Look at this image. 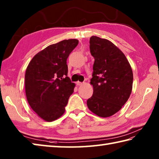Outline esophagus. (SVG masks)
Listing matches in <instances>:
<instances>
[{
    "label": "esophagus",
    "instance_id": "34e87169",
    "mask_svg": "<svg viewBox=\"0 0 159 159\" xmlns=\"http://www.w3.org/2000/svg\"><path fill=\"white\" fill-rule=\"evenodd\" d=\"M82 84H83V83L80 82V81H77V82H76V85H77L78 86H80V85H81Z\"/></svg>",
    "mask_w": 159,
    "mask_h": 159
}]
</instances>
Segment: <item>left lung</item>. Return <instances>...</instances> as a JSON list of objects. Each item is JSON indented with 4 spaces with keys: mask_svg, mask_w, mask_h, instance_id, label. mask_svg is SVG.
I'll list each match as a JSON object with an SVG mask.
<instances>
[{
    "mask_svg": "<svg viewBox=\"0 0 159 159\" xmlns=\"http://www.w3.org/2000/svg\"><path fill=\"white\" fill-rule=\"evenodd\" d=\"M89 50L94 58L90 80L93 94L87 105L95 115L108 117L119 111L130 97L132 69L122 51L108 39L92 36Z\"/></svg>",
    "mask_w": 159,
    "mask_h": 159,
    "instance_id": "8db88e82",
    "label": "left lung"
}]
</instances>
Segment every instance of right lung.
Masks as SVG:
<instances>
[{"instance_id":"1","label":"right lung","mask_w":159,"mask_h":159,"mask_svg":"<svg viewBox=\"0 0 159 159\" xmlns=\"http://www.w3.org/2000/svg\"><path fill=\"white\" fill-rule=\"evenodd\" d=\"M79 44L76 39L49 45L34 56L27 67L25 88L28 102L47 122L64 114L75 84L67 76V59Z\"/></svg>"}]
</instances>
